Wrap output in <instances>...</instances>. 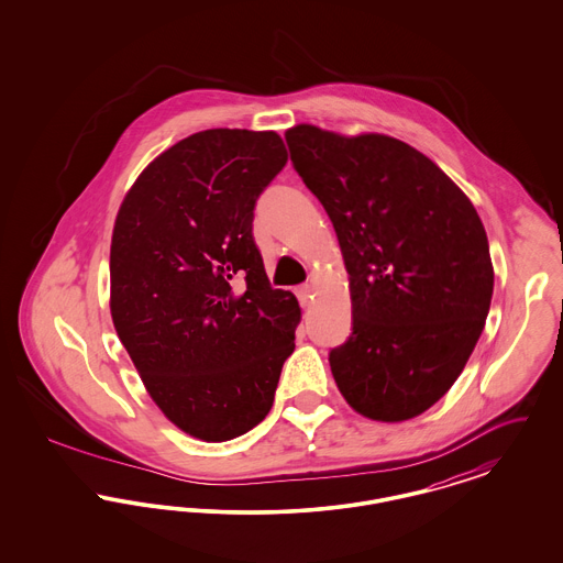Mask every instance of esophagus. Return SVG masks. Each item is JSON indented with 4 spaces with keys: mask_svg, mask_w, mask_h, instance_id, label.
<instances>
[{
    "mask_svg": "<svg viewBox=\"0 0 563 563\" xmlns=\"http://www.w3.org/2000/svg\"><path fill=\"white\" fill-rule=\"evenodd\" d=\"M314 287L312 285H301L299 289H297V297H299V303L303 306V308H308L310 303H312V297H314Z\"/></svg>",
    "mask_w": 563,
    "mask_h": 563,
    "instance_id": "1",
    "label": "esophagus"
}]
</instances>
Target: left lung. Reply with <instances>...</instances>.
Wrapping results in <instances>:
<instances>
[{"instance_id":"1","label":"left lung","mask_w":563,"mask_h":563,"mask_svg":"<svg viewBox=\"0 0 563 563\" xmlns=\"http://www.w3.org/2000/svg\"><path fill=\"white\" fill-rule=\"evenodd\" d=\"M285 139L349 272L352 333L329 352L333 379L361 416L411 420L452 388L482 335L494 294L482 219L395 136L297 124Z\"/></svg>"}]
</instances>
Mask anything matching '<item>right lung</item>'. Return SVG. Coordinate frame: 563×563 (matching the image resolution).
I'll use <instances>...</instances> for the list:
<instances>
[{"mask_svg":"<svg viewBox=\"0 0 563 563\" xmlns=\"http://www.w3.org/2000/svg\"><path fill=\"white\" fill-rule=\"evenodd\" d=\"M285 164L274 131L189 134L143 168L115 217L118 338L162 413L207 443L268 416L295 349L299 303L269 287L253 241L255 200Z\"/></svg>","mask_w":563,"mask_h":563,"instance_id":"obj_1","label":"right lung"}]
</instances>
